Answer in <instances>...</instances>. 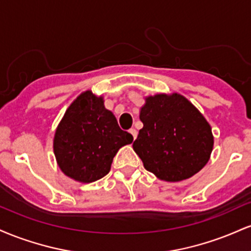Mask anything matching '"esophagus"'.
Wrapping results in <instances>:
<instances>
[{"mask_svg":"<svg viewBox=\"0 0 251 251\" xmlns=\"http://www.w3.org/2000/svg\"><path fill=\"white\" fill-rule=\"evenodd\" d=\"M129 133L132 134V137H133V139H135V138H137V134H138L137 129H134V128H131V129H129Z\"/></svg>","mask_w":251,"mask_h":251,"instance_id":"1","label":"esophagus"}]
</instances>
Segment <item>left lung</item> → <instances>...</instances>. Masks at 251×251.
I'll return each instance as SVG.
<instances>
[{
  "instance_id": "left-lung-1",
  "label": "left lung",
  "mask_w": 251,
  "mask_h": 251,
  "mask_svg": "<svg viewBox=\"0 0 251 251\" xmlns=\"http://www.w3.org/2000/svg\"><path fill=\"white\" fill-rule=\"evenodd\" d=\"M143 128L133 143L144 168L165 181H181L200 172L214 149L211 126L179 93L145 98Z\"/></svg>"
}]
</instances>
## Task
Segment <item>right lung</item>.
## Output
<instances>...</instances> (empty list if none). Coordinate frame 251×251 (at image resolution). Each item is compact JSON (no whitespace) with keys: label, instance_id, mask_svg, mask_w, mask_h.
<instances>
[{"label":"right lung","instance_id":"add662e5","mask_svg":"<svg viewBox=\"0 0 251 251\" xmlns=\"http://www.w3.org/2000/svg\"><path fill=\"white\" fill-rule=\"evenodd\" d=\"M133 142L103 105V97L82 92L66 109L55 129L53 150L59 168L79 183H92L111 170L120 148Z\"/></svg>","mask_w":251,"mask_h":251}]
</instances>
